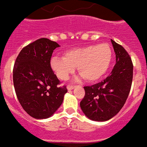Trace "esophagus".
Segmentation results:
<instances>
[{"label":"esophagus","mask_w":147,"mask_h":147,"mask_svg":"<svg viewBox=\"0 0 147 147\" xmlns=\"http://www.w3.org/2000/svg\"><path fill=\"white\" fill-rule=\"evenodd\" d=\"M74 87L75 86H74V85H68V86H67V89L69 90V91H70V90L74 89Z\"/></svg>","instance_id":"esophagus-1"}]
</instances>
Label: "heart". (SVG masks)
<instances>
[{"instance_id":"1","label":"heart","mask_w":147,"mask_h":147,"mask_svg":"<svg viewBox=\"0 0 147 147\" xmlns=\"http://www.w3.org/2000/svg\"><path fill=\"white\" fill-rule=\"evenodd\" d=\"M112 56V49L107 43L92 45L68 50L63 57H52L51 66L61 80L67 79L77 67L85 81H95L107 73Z\"/></svg>"}]
</instances>
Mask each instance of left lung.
<instances>
[{"label":"left lung","mask_w":147,"mask_h":147,"mask_svg":"<svg viewBox=\"0 0 147 147\" xmlns=\"http://www.w3.org/2000/svg\"><path fill=\"white\" fill-rule=\"evenodd\" d=\"M111 42L116 54V64L105 80L84 87L85 95L80 102L86 117L96 121H108L121 110L132 83L133 64L130 55L121 45L113 40Z\"/></svg>","instance_id":"left-lung-1"}]
</instances>
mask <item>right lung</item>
I'll list each match as a JSON object with an SVG mask.
<instances>
[{"label": "right lung", "instance_id": "right-lung-1", "mask_svg": "<svg viewBox=\"0 0 147 147\" xmlns=\"http://www.w3.org/2000/svg\"><path fill=\"white\" fill-rule=\"evenodd\" d=\"M59 45L40 38L19 52L13 68V83L19 103L30 116L49 118L63 103L67 92L51 67V58Z\"/></svg>", "mask_w": 147, "mask_h": 147}]
</instances>
